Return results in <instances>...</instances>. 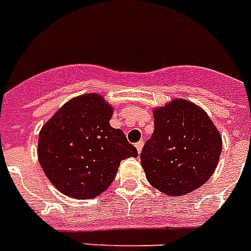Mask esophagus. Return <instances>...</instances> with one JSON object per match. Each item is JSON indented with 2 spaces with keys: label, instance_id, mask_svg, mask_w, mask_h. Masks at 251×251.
Masks as SVG:
<instances>
[{
  "label": "esophagus",
  "instance_id": "obj_1",
  "mask_svg": "<svg viewBox=\"0 0 251 251\" xmlns=\"http://www.w3.org/2000/svg\"><path fill=\"white\" fill-rule=\"evenodd\" d=\"M143 146H144V140H139V142L135 144L138 153H140V152H142V150H143Z\"/></svg>",
  "mask_w": 251,
  "mask_h": 251
}]
</instances>
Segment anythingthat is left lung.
Instances as JSON below:
<instances>
[{
    "mask_svg": "<svg viewBox=\"0 0 251 251\" xmlns=\"http://www.w3.org/2000/svg\"><path fill=\"white\" fill-rule=\"evenodd\" d=\"M154 131L140 153L147 180L169 196H184L209 180L222 153V135L202 108L173 99L153 109Z\"/></svg>",
    "mask_w": 251,
    "mask_h": 251,
    "instance_id": "left-lung-1",
    "label": "left lung"
}]
</instances>
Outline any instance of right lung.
Here are the masks:
<instances>
[{
    "mask_svg": "<svg viewBox=\"0 0 251 251\" xmlns=\"http://www.w3.org/2000/svg\"><path fill=\"white\" fill-rule=\"evenodd\" d=\"M112 115L104 98L89 93L67 101L42 126L38 161L59 192L78 200L98 197L113 182L122 160L138 157L122 130L109 125Z\"/></svg>",
    "mask_w": 251,
    "mask_h": 251,
    "instance_id": "obj_1",
    "label": "right lung"
}]
</instances>
